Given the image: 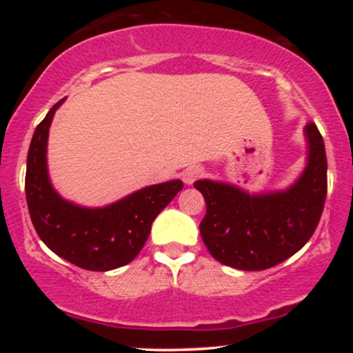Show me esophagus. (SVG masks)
<instances>
[{"label": "esophagus", "mask_w": 353, "mask_h": 353, "mask_svg": "<svg viewBox=\"0 0 353 353\" xmlns=\"http://www.w3.org/2000/svg\"><path fill=\"white\" fill-rule=\"evenodd\" d=\"M202 174H204V171H202L199 165H194V168L185 169V171L182 172V181H184L185 184H192L194 181L199 179Z\"/></svg>", "instance_id": "esophagus-1"}]
</instances>
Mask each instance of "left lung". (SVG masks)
Returning <instances> with one entry per match:
<instances>
[{"mask_svg":"<svg viewBox=\"0 0 353 353\" xmlns=\"http://www.w3.org/2000/svg\"><path fill=\"white\" fill-rule=\"evenodd\" d=\"M309 163L292 188L249 196L234 185L197 181L205 201L199 229L216 261L241 270H264L301 250L317 229L327 197V156L315 123L305 125Z\"/></svg>","mask_w":353,"mask_h":353,"instance_id":"left-lung-1","label":"left lung"}]
</instances>
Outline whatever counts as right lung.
<instances>
[{
	"label": "right lung",
	"instance_id": "right-lung-1",
	"mask_svg": "<svg viewBox=\"0 0 353 353\" xmlns=\"http://www.w3.org/2000/svg\"><path fill=\"white\" fill-rule=\"evenodd\" d=\"M59 103L36 128L28 151L26 202L41 241L54 254L86 270L106 272L132 261L148 241L157 214L184 188L182 181L149 185L116 204L86 209L61 199L46 168L48 132Z\"/></svg>",
	"mask_w": 353,
	"mask_h": 353
}]
</instances>
